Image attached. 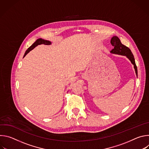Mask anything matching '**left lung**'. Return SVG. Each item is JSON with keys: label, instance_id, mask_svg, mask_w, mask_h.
<instances>
[{"label": "left lung", "instance_id": "8db88e82", "mask_svg": "<svg viewBox=\"0 0 149 149\" xmlns=\"http://www.w3.org/2000/svg\"><path fill=\"white\" fill-rule=\"evenodd\" d=\"M111 44L112 46L114 47V48L111 51V52L113 54L126 56L130 60V61L133 63V65H134V68L135 69L136 73L137 75V68L136 65L134 56L131 50L127 47L122 44L120 40L117 36H113L111 38Z\"/></svg>", "mask_w": 149, "mask_h": 149}]
</instances>
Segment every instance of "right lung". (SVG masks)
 I'll use <instances>...</instances> for the list:
<instances>
[{"label": "right lung", "mask_w": 149, "mask_h": 149, "mask_svg": "<svg viewBox=\"0 0 149 149\" xmlns=\"http://www.w3.org/2000/svg\"><path fill=\"white\" fill-rule=\"evenodd\" d=\"M40 44H44V45H50L51 44V42L49 40H44L42 39L41 38H39L38 39H37L34 43L29 47L28 48V49L26 51L24 57H25L26 56V55L29 52V51H31V50H32L34 48H35L36 46H38V45H40Z\"/></svg>", "instance_id": "1"}]
</instances>
